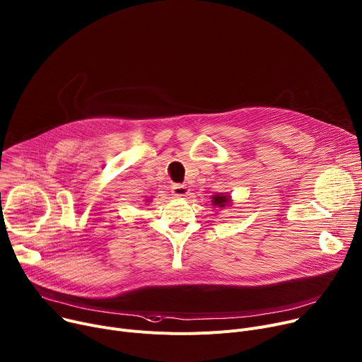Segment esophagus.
<instances>
[{"mask_svg": "<svg viewBox=\"0 0 362 362\" xmlns=\"http://www.w3.org/2000/svg\"><path fill=\"white\" fill-rule=\"evenodd\" d=\"M188 187L187 185H184V184H174L173 187H171V192L174 194L175 197H178V199H182V197H187V194H188Z\"/></svg>", "mask_w": 362, "mask_h": 362, "instance_id": "esophagus-1", "label": "esophagus"}]
</instances>
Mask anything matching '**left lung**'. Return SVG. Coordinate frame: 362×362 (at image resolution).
<instances>
[{
	"label": "left lung",
	"mask_w": 362,
	"mask_h": 362,
	"mask_svg": "<svg viewBox=\"0 0 362 362\" xmlns=\"http://www.w3.org/2000/svg\"><path fill=\"white\" fill-rule=\"evenodd\" d=\"M211 203L213 206H218V207H225L226 204L230 203V196H225V194H216V196L211 197Z\"/></svg>",
	"instance_id": "obj_1"
}]
</instances>
